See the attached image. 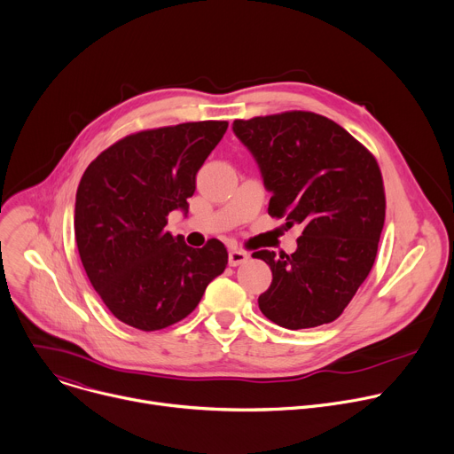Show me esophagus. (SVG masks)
I'll list each match as a JSON object with an SVG mask.
<instances>
[{
    "label": "esophagus",
    "instance_id": "1",
    "mask_svg": "<svg viewBox=\"0 0 454 454\" xmlns=\"http://www.w3.org/2000/svg\"><path fill=\"white\" fill-rule=\"evenodd\" d=\"M247 258H249V254L246 253V251H242V249H231L230 251V254H228V262H230V266L231 268H237V266H240V264H244V262H247Z\"/></svg>",
    "mask_w": 454,
    "mask_h": 454
}]
</instances>
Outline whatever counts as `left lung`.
Segmentation results:
<instances>
[{"label":"left lung","instance_id":"obj_1","mask_svg":"<svg viewBox=\"0 0 454 454\" xmlns=\"http://www.w3.org/2000/svg\"><path fill=\"white\" fill-rule=\"evenodd\" d=\"M268 192L270 215L303 228L291 254L256 251L273 273L262 314L291 331L334 321L366 280L384 226L375 158L336 121L309 111L235 120Z\"/></svg>","mask_w":454,"mask_h":454}]
</instances>
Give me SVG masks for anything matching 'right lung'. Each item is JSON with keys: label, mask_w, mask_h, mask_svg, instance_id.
<instances>
[{"label": "right lung", "mask_w": 454, "mask_h": 454, "mask_svg": "<svg viewBox=\"0 0 454 454\" xmlns=\"http://www.w3.org/2000/svg\"><path fill=\"white\" fill-rule=\"evenodd\" d=\"M228 121H190L142 131L106 149L86 168L75 200V239L86 275L114 317L160 331L186 317L228 264L217 239L193 249L165 231L188 214L196 174Z\"/></svg>", "instance_id": "1"}]
</instances>
